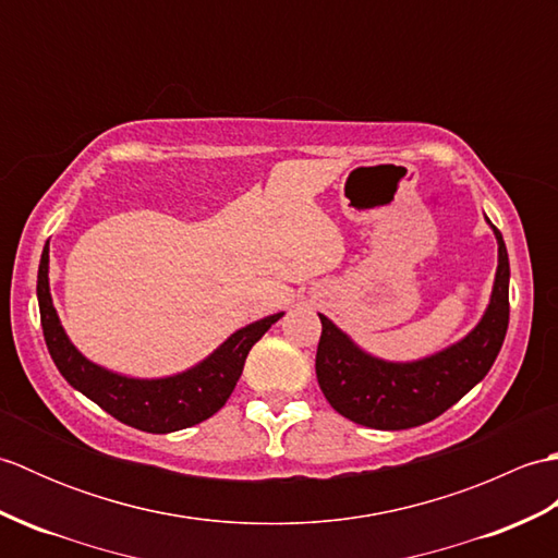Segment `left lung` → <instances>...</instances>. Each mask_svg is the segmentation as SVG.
<instances>
[{
    "label": "left lung",
    "mask_w": 558,
    "mask_h": 558,
    "mask_svg": "<svg viewBox=\"0 0 558 558\" xmlns=\"http://www.w3.org/2000/svg\"><path fill=\"white\" fill-rule=\"evenodd\" d=\"M492 230L499 242V266L487 312L465 338L432 357L417 362L372 357L330 318L318 314L322 340L316 350V378L330 408L372 429H410L436 420L487 376L508 330L511 278L504 236L494 225Z\"/></svg>",
    "instance_id": "obj_1"
}]
</instances>
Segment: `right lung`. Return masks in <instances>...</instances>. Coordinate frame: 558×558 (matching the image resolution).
<instances>
[{
	"mask_svg": "<svg viewBox=\"0 0 558 558\" xmlns=\"http://www.w3.org/2000/svg\"><path fill=\"white\" fill-rule=\"evenodd\" d=\"M47 272H50V246L45 244L38 268V304L43 336L59 374L114 420L148 434L180 432L213 417L240 381L248 350L282 316L280 312L240 328L204 362L182 374L132 378L93 364L71 345L52 304Z\"/></svg>",
	"mask_w": 558,
	"mask_h": 558,
	"instance_id": "1",
	"label": "right lung"
}]
</instances>
